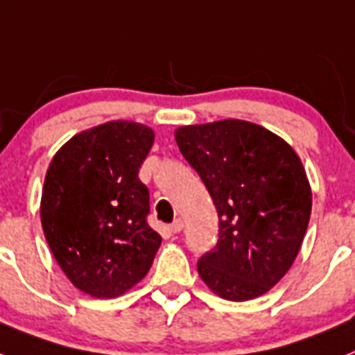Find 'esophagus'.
<instances>
[{"label": "esophagus", "instance_id": "34e87169", "mask_svg": "<svg viewBox=\"0 0 355 355\" xmlns=\"http://www.w3.org/2000/svg\"><path fill=\"white\" fill-rule=\"evenodd\" d=\"M184 229V220L182 218H175V222L169 223V231L171 233H180Z\"/></svg>", "mask_w": 355, "mask_h": 355}]
</instances>
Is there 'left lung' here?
I'll return each mask as SVG.
<instances>
[{
	"mask_svg": "<svg viewBox=\"0 0 355 355\" xmlns=\"http://www.w3.org/2000/svg\"><path fill=\"white\" fill-rule=\"evenodd\" d=\"M175 141L218 213V242L198 260L204 284L229 302L269 293L293 267L312 191L296 151L240 119L180 126Z\"/></svg>",
	"mask_w": 355,
	"mask_h": 355,
	"instance_id": "left-lung-1",
	"label": "left lung"
}]
</instances>
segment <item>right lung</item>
Listing matches in <instances>:
<instances>
[{
    "mask_svg": "<svg viewBox=\"0 0 355 355\" xmlns=\"http://www.w3.org/2000/svg\"><path fill=\"white\" fill-rule=\"evenodd\" d=\"M151 128L110 121L77 133L53 155L41 195V225L73 287L117 297L150 270L162 238L148 225L150 193L139 168Z\"/></svg>",
    "mask_w": 355,
    "mask_h": 355,
    "instance_id": "obj_1",
    "label": "right lung"
}]
</instances>
